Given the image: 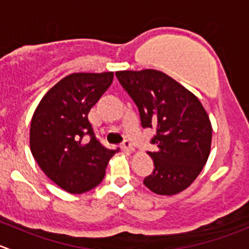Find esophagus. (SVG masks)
Segmentation results:
<instances>
[{
	"label": "esophagus",
	"mask_w": 249,
	"mask_h": 249,
	"mask_svg": "<svg viewBox=\"0 0 249 249\" xmlns=\"http://www.w3.org/2000/svg\"><path fill=\"white\" fill-rule=\"evenodd\" d=\"M122 148L124 149V151H129V152H134L135 151V148H134V146H132V143L130 141H127V140H125V141L123 142Z\"/></svg>",
	"instance_id": "34e87169"
}]
</instances>
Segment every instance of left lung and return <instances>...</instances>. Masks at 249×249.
<instances>
[{"mask_svg":"<svg viewBox=\"0 0 249 249\" xmlns=\"http://www.w3.org/2000/svg\"><path fill=\"white\" fill-rule=\"evenodd\" d=\"M137 106L143 127H154L148 152L154 170L144 186L161 196L183 191L196 180L208 160L212 124L198 98L166 74L154 69L115 73Z\"/></svg>","mask_w":249,"mask_h":249,"instance_id":"8db88e82","label":"left lung"}]
</instances>
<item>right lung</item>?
<instances>
[{
    "label": "right lung",
    "mask_w": 249,
    "mask_h": 249,
    "mask_svg": "<svg viewBox=\"0 0 249 249\" xmlns=\"http://www.w3.org/2000/svg\"><path fill=\"white\" fill-rule=\"evenodd\" d=\"M114 73H74L48 90L34 112L30 149L41 170L69 194H84L103 180L108 149L96 139L89 112L108 90ZM90 134L89 144L82 137Z\"/></svg>",
    "instance_id": "obj_1"
}]
</instances>
